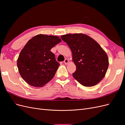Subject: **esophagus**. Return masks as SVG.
Listing matches in <instances>:
<instances>
[{"label": "esophagus", "instance_id": "1", "mask_svg": "<svg viewBox=\"0 0 125 125\" xmlns=\"http://www.w3.org/2000/svg\"><path fill=\"white\" fill-rule=\"evenodd\" d=\"M63 62L65 63L66 65H67V64H68V62H69V60H68V59H66L65 60H64V62Z\"/></svg>", "mask_w": 125, "mask_h": 125}]
</instances>
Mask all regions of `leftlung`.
<instances>
[{
  "mask_svg": "<svg viewBox=\"0 0 125 125\" xmlns=\"http://www.w3.org/2000/svg\"><path fill=\"white\" fill-rule=\"evenodd\" d=\"M62 39L70 47L76 70L73 78L81 84L90 87L103 79L109 62L107 54L96 41L82 33L68 34Z\"/></svg>",
  "mask_w": 125,
  "mask_h": 125,
  "instance_id": "left-lung-1",
  "label": "left lung"
}]
</instances>
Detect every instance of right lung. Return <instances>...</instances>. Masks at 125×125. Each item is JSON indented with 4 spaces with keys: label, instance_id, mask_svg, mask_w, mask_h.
Masks as SVG:
<instances>
[{
    "label": "right lung",
    "instance_id": "1",
    "mask_svg": "<svg viewBox=\"0 0 125 125\" xmlns=\"http://www.w3.org/2000/svg\"><path fill=\"white\" fill-rule=\"evenodd\" d=\"M61 41L59 36L38 34L25 44L17 63L19 73L27 83L42 87L53 78L60 65L51 50Z\"/></svg>",
    "mask_w": 125,
    "mask_h": 125
}]
</instances>
